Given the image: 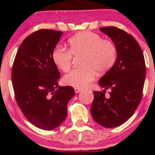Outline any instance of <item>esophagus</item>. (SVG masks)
I'll list each match as a JSON object with an SVG mask.
<instances>
[{
  "mask_svg": "<svg viewBox=\"0 0 155 155\" xmlns=\"http://www.w3.org/2000/svg\"><path fill=\"white\" fill-rule=\"evenodd\" d=\"M74 90H75V92L76 93H79V92L81 91V89H79V88H74Z\"/></svg>",
  "mask_w": 155,
  "mask_h": 155,
  "instance_id": "1",
  "label": "esophagus"
}]
</instances>
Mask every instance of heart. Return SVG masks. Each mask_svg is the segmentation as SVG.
I'll use <instances>...</instances> for the list:
<instances>
[{"label":"heart","mask_w":155,"mask_h":155,"mask_svg":"<svg viewBox=\"0 0 155 155\" xmlns=\"http://www.w3.org/2000/svg\"><path fill=\"white\" fill-rule=\"evenodd\" d=\"M73 55L79 56L81 66L64 76L63 82L68 86L82 89L87 87L98 74L109 71L117 60V49L113 41L103 39L90 31H82L68 40V50L57 47L51 53V59L57 68L63 72L71 69Z\"/></svg>","instance_id":"heart-1"}]
</instances>
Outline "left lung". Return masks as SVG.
I'll list each match as a JSON object with an SVG mask.
<instances>
[{"label":"left lung","instance_id":"left-lung-1","mask_svg":"<svg viewBox=\"0 0 155 155\" xmlns=\"http://www.w3.org/2000/svg\"><path fill=\"white\" fill-rule=\"evenodd\" d=\"M116 45L117 58L114 66L99 81V84L110 89L94 91L90 111L97 123L107 128L118 127L134 114L142 98L146 76L144 57L134 37L117 27L101 28Z\"/></svg>","mask_w":155,"mask_h":155}]
</instances>
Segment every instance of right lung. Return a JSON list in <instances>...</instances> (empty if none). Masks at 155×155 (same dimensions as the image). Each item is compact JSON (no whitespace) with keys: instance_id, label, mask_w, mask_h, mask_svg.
<instances>
[{"instance_id":"add662e5","label":"right lung","mask_w":155,"mask_h":155,"mask_svg":"<svg viewBox=\"0 0 155 155\" xmlns=\"http://www.w3.org/2000/svg\"><path fill=\"white\" fill-rule=\"evenodd\" d=\"M63 32L41 29L25 38L14 60L12 79L16 101L35 127L50 130L67 116V105L75 95L72 87L58 86L60 74L51 53Z\"/></svg>"}]
</instances>
